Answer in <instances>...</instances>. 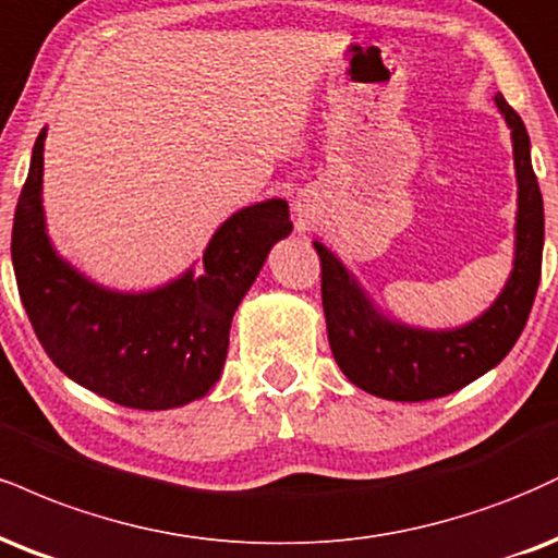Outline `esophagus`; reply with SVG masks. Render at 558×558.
I'll use <instances>...</instances> for the list:
<instances>
[{
    "label": "esophagus",
    "instance_id": "1",
    "mask_svg": "<svg viewBox=\"0 0 558 558\" xmlns=\"http://www.w3.org/2000/svg\"><path fill=\"white\" fill-rule=\"evenodd\" d=\"M296 215H299L301 220L308 218V210H306V205H301V203H299V205H296Z\"/></svg>",
    "mask_w": 558,
    "mask_h": 558
}]
</instances>
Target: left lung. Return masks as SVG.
Wrapping results in <instances>:
<instances>
[{
	"label": "left lung",
	"mask_w": 558,
	"mask_h": 558,
	"mask_svg": "<svg viewBox=\"0 0 558 558\" xmlns=\"http://www.w3.org/2000/svg\"><path fill=\"white\" fill-rule=\"evenodd\" d=\"M494 100L512 130L517 169L514 267L505 291L478 319L454 330H421L387 319L343 262L314 241L335 361L355 387L377 398L400 402L445 398L499 364L525 330L541 283L543 197L530 163V137L520 113L501 93H496Z\"/></svg>",
	"instance_id": "left-lung-1"
}]
</instances>
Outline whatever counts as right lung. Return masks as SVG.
Returning a JSON list of instances; mask_svg holds the SVG:
<instances>
[{
    "label": "right lung",
    "mask_w": 558,
    "mask_h": 558,
    "mask_svg": "<svg viewBox=\"0 0 558 558\" xmlns=\"http://www.w3.org/2000/svg\"><path fill=\"white\" fill-rule=\"evenodd\" d=\"M44 140L33 145L12 223L20 301L44 351L70 379L137 411H169L205 398L226 364L241 299L275 241L291 233L286 199L244 207L215 231L203 275L119 293L96 286L53 252L44 220Z\"/></svg>",
    "instance_id": "right-lung-1"
}]
</instances>
